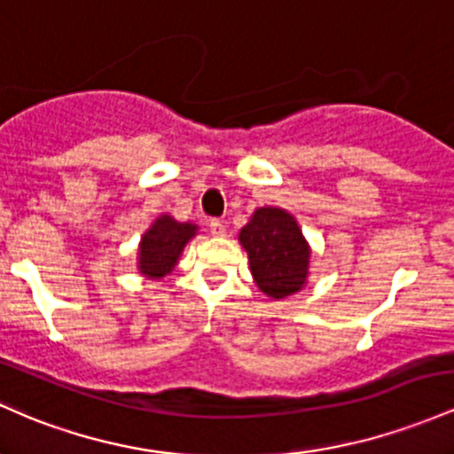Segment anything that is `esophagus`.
Here are the masks:
<instances>
[{
	"instance_id": "obj_1",
	"label": "esophagus",
	"mask_w": 454,
	"mask_h": 454,
	"mask_svg": "<svg viewBox=\"0 0 454 454\" xmlns=\"http://www.w3.org/2000/svg\"><path fill=\"white\" fill-rule=\"evenodd\" d=\"M208 231H211L213 237L226 235V226H223V222H219V219H211V222H208Z\"/></svg>"
}]
</instances>
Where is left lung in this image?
Here are the masks:
<instances>
[{
    "instance_id": "8db88e82",
    "label": "left lung",
    "mask_w": 454,
    "mask_h": 454,
    "mask_svg": "<svg viewBox=\"0 0 454 454\" xmlns=\"http://www.w3.org/2000/svg\"><path fill=\"white\" fill-rule=\"evenodd\" d=\"M239 241L250 256L258 288L273 300L293 295L306 284L310 250L295 217L282 208H258L241 228Z\"/></svg>"
}]
</instances>
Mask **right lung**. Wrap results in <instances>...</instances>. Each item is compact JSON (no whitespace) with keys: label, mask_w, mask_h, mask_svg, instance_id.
<instances>
[{"label":"right lung","mask_w":454,"mask_h":454,"mask_svg":"<svg viewBox=\"0 0 454 454\" xmlns=\"http://www.w3.org/2000/svg\"><path fill=\"white\" fill-rule=\"evenodd\" d=\"M193 235H196V226L192 223H181L168 215L159 217L151 231L142 237L139 271L148 278H163L170 273L185 243Z\"/></svg>","instance_id":"add662e5"}]
</instances>
